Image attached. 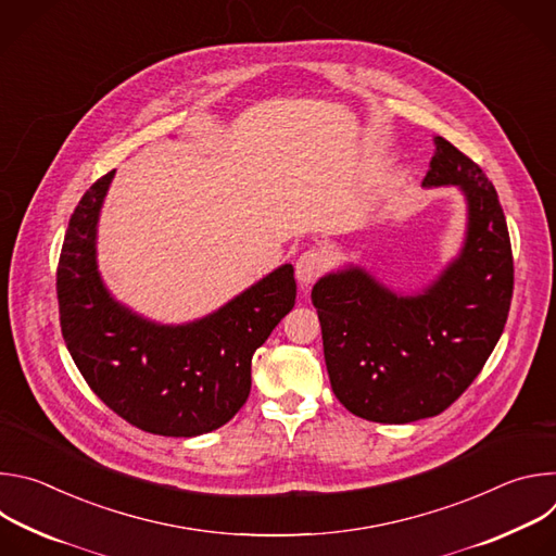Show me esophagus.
<instances>
[{"label":"esophagus","mask_w":556,"mask_h":556,"mask_svg":"<svg viewBox=\"0 0 556 556\" xmlns=\"http://www.w3.org/2000/svg\"><path fill=\"white\" fill-rule=\"evenodd\" d=\"M328 266V255L324 251H316V249H309L305 251L299 260H296V266H294V273H296V281L301 286H309L312 281H316L321 277V273L326 270Z\"/></svg>","instance_id":"1"}]
</instances>
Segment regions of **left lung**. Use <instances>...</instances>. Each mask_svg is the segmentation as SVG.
Listing matches in <instances>:
<instances>
[{
  "label": "left lung",
  "instance_id": "8db88e82",
  "mask_svg": "<svg viewBox=\"0 0 556 556\" xmlns=\"http://www.w3.org/2000/svg\"><path fill=\"white\" fill-rule=\"evenodd\" d=\"M425 189L457 187L466 230L457 255L416 292L348 264L312 288L339 403L358 418L407 425L442 414L495 350L513 299V251L495 187L442 136Z\"/></svg>",
  "mask_w": 556,
  "mask_h": 556
}]
</instances>
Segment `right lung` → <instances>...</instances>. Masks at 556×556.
Instances as JSON below:
<instances>
[{"label": "right lung", "instance_id": "add662e5", "mask_svg": "<svg viewBox=\"0 0 556 556\" xmlns=\"http://www.w3.org/2000/svg\"><path fill=\"white\" fill-rule=\"evenodd\" d=\"M114 174L70 217L56 270L63 341L92 391L129 425L167 438L215 431L247 403L253 354L294 305V268H275L195 321L147 319L99 270V217Z\"/></svg>", "mask_w": 556, "mask_h": 556}]
</instances>
